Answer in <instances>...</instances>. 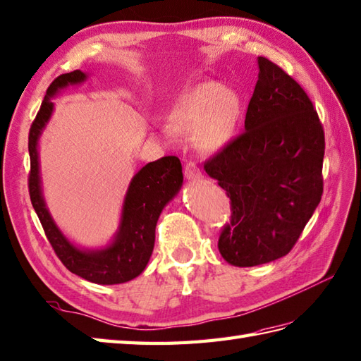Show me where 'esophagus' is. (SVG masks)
Here are the masks:
<instances>
[{"mask_svg":"<svg viewBox=\"0 0 361 361\" xmlns=\"http://www.w3.org/2000/svg\"><path fill=\"white\" fill-rule=\"evenodd\" d=\"M184 175H186L188 180H197L201 177V172L195 163L189 161L186 163V166H184Z\"/></svg>","mask_w":361,"mask_h":361,"instance_id":"34e87169","label":"esophagus"}]
</instances>
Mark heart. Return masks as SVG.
<instances>
[{
  "label": "heart",
  "mask_w": 361,
  "mask_h": 361,
  "mask_svg": "<svg viewBox=\"0 0 361 361\" xmlns=\"http://www.w3.org/2000/svg\"><path fill=\"white\" fill-rule=\"evenodd\" d=\"M243 116V103L235 92L220 82L207 81L188 92L171 112L175 130L195 137L204 152H216L235 138ZM163 137L175 140L171 128L161 129Z\"/></svg>",
  "instance_id": "1"
}]
</instances>
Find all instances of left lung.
Returning a JSON list of instances; mask_svg holds the SVG:
<instances>
[{
  "label": "left lung",
  "instance_id": "8db88e82",
  "mask_svg": "<svg viewBox=\"0 0 361 361\" xmlns=\"http://www.w3.org/2000/svg\"><path fill=\"white\" fill-rule=\"evenodd\" d=\"M258 69L245 132L204 164L231 198L219 249L238 267L289 254L323 194L324 133L311 99L267 58Z\"/></svg>",
  "mask_w": 361,
  "mask_h": 361
}]
</instances>
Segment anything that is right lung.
Wrapping results in <instances>:
<instances>
[{"mask_svg": "<svg viewBox=\"0 0 361 361\" xmlns=\"http://www.w3.org/2000/svg\"><path fill=\"white\" fill-rule=\"evenodd\" d=\"M89 73L73 71L52 81L29 132V194L55 254L72 274L97 284H120L138 276L149 263L155 243V226L164 206L183 186L181 163L177 157H163L147 163L133 175L124 195L120 226L104 247L85 249L67 238L46 206L41 188L38 142L54 114L52 98L58 92L85 82Z\"/></svg>", "mask_w": 361, "mask_h": 361, "instance_id": "add662e5", "label": "right lung"}]
</instances>
